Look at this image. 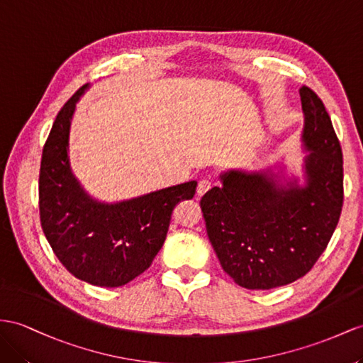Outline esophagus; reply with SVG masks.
I'll return each instance as SVG.
<instances>
[{
  "mask_svg": "<svg viewBox=\"0 0 363 363\" xmlns=\"http://www.w3.org/2000/svg\"><path fill=\"white\" fill-rule=\"evenodd\" d=\"M210 187H211V181L210 179H207V178L201 179L199 184H198V196H202L203 193L210 190Z\"/></svg>",
  "mask_w": 363,
  "mask_h": 363,
  "instance_id": "esophagus-1",
  "label": "esophagus"
}]
</instances>
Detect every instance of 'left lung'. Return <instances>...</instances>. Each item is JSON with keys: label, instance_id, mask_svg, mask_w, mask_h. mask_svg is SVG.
Returning <instances> with one entry per match:
<instances>
[{"label": "left lung", "instance_id": "obj_1", "mask_svg": "<svg viewBox=\"0 0 363 363\" xmlns=\"http://www.w3.org/2000/svg\"><path fill=\"white\" fill-rule=\"evenodd\" d=\"M303 187L264 172H227L201 198L207 235L224 272L248 290H270L308 273L327 248L343 206V160L328 111L301 90Z\"/></svg>", "mask_w": 363, "mask_h": 363}]
</instances>
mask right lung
Listing matches in <instances>:
<instances>
[{
	"label": "right lung",
	"mask_w": 363,
	"mask_h": 363,
	"mask_svg": "<svg viewBox=\"0 0 363 363\" xmlns=\"http://www.w3.org/2000/svg\"><path fill=\"white\" fill-rule=\"evenodd\" d=\"M62 106L43 148L40 170L41 227L67 272L96 286H121L143 274L164 245L176 203L191 199L196 181L135 199L102 203L91 199L69 164V133L77 101Z\"/></svg>",
	"instance_id": "obj_1"
}]
</instances>
